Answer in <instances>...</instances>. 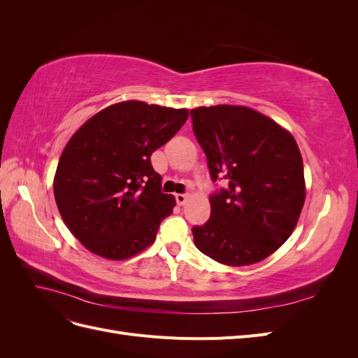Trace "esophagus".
Segmentation results:
<instances>
[{
    "label": "esophagus",
    "mask_w": 358,
    "mask_h": 358,
    "mask_svg": "<svg viewBox=\"0 0 358 358\" xmlns=\"http://www.w3.org/2000/svg\"><path fill=\"white\" fill-rule=\"evenodd\" d=\"M175 199H176V203H178L179 206H182L183 203L187 201L188 196H187V194H175Z\"/></svg>",
    "instance_id": "34e87169"
}]
</instances>
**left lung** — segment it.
<instances>
[{"mask_svg": "<svg viewBox=\"0 0 358 358\" xmlns=\"http://www.w3.org/2000/svg\"><path fill=\"white\" fill-rule=\"evenodd\" d=\"M192 131L213 182L210 218L192 227L199 251L227 266L262 262L294 231L305 203L299 146L287 129L243 106L191 110Z\"/></svg>", "mask_w": 358, "mask_h": 358, "instance_id": "1", "label": "left lung"}]
</instances>
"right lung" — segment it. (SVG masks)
<instances>
[{
    "label": "right lung",
    "mask_w": 358,
    "mask_h": 358,
    "mask_svg": "<svg viewBox=\"0 0 358 358\" xmlns=\"http://www.w3.org/2000/svg\"><path fill=\"white\" fill-rule=\"evenodd\" d=\"M187 119V109L131 100L106 107L73 134L53 194L64 222L86 249L125 259L154 243L176 201L161 191L150 155Z\"/></svg>",
    "instance_id": "add662e5"
}]
</instances>
